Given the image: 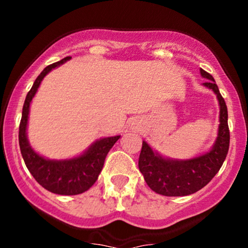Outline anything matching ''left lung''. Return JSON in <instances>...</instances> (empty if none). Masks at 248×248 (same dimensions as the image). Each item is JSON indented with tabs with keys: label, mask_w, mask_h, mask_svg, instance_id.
<instances>
[{
	"label": "left lung",
	"mask_w": 248,
	"mask_h": 248,
	"mask_svg": "<svg viewBox=\"0 0 248 248\" xmlns=\"http://www.w3.org/2000/svg\"><path fill=\"white\" fill-rule=\"evenodd\" d=\"M202 78L209 79L204 86L216 93L219 103V126L216 142L212 149L202 156L186 161L168 159L152 151L149 144L142 141L139 156V170L144 175L147 186L156 193L167 197H181L196 193L206 186L218 172L229 150L228 110L219 93L218 86L211 74L201 69Z\"/></svg>",
	"instance_id": "obj_1"
}]
</instances>
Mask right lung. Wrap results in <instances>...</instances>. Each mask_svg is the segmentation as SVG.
I'll return each instance as SVG.
<instances>
[{
	"label": "right lung",
	"mask_w": 248,
	"mask_h": 248,
	"mask_svg": "<svg viewBox=\"0 0 248 248\" xmlns=\"http://www.w3.org/2000/svg\"><path fill=\"white\" fill-rule=\"evenodd\" d=\"M69 59L71 56L49 64L37 77L33 86L31 87L25 99L21 121L19 126L20 151H21L22 158L29 171L42 187L52 193L61 194V196H76V194L84 193L85 191H87L98 179V175L103 169L104 161H106L109 150L120 138V136H116L97 140L82 155L71 159H63V161H52V159L44 158L30 146L26 136V127L32 98L36 94L43 78L51 69L64 63Z\"/></svg>",
	"instance_id": "add662e5"
}]
</instances>
